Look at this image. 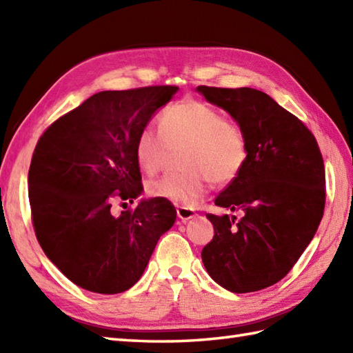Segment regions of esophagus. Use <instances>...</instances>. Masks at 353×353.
Instances as JSON below:
<instances>
[{
  "mask_svg": "<svg viewBox=\"0 0 353 353\" xmlns=\"http://www.w3.org/2000/svg\"><path fill=\"white\" fill-rule=\"evenodd\" d=\"M194 215H196V212H194L192 208H190V206H177V216L181 220L186 221V220L192 219Z\"/></svg>",
  "mask_w": 353,
  "mask_h": 353,
  "instance_id": "34e87169",
  "label": "esophagus"
}]
</instances>
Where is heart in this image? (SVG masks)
Returning a JSON list of instances; mask_svg holds the SVG:
<instances>
[{
  "mask_svg": "<svg viewBox=\"0 0 353 353\" xmlns=\"http://www.w3.org/2000/svg\"><path fill=\"white\" fill-rule=\"evenodd\" d=\"M182 147L181 163L186 170L150 182L147 190L153 197L191 203L208 190L211 181L219 185L234 182L249 159L244 125L196 99L165 108L159 130L145 125L139 132L134 154L142 171L156 174L168 163L172 150Z\"/></svg>",
  "mask_w": 353,
  "mask_h": 353,
  "instance_id": "obj_1",
  "label": "heart"
}]
</instances>
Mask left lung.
Listing matches in <instances>:
<instances>
[{
    "mask_svg": "<svg viewBox=\"0 0 353 353\" xmlns=\"http://www.w3.org/2000/svg\"><path fill=\"white\" fill-rule=\"evenodd\" d=\"M244 125L249 159L215 199L234 214H206L214 238L201 250L209 276L232 292H252L290 273L317 232L326 177L317 139L301 119L252 88L197 86Z\"/></svg>",
    "mask_w": 353,
    "mask_h": 353,
    "instance_id": "1",
    "label": "left lung"
}]
</instances>
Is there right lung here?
<instances>
[{"label":"right lung","mask_w":353,"mask_h":353,"mask_svg":"<svg viewBox=\"0 0 353 353\" xmlns=\"http://www.w3.org/2000/svg\"><path fill=\"white\" fill-rule=\"evenodd\" d=\"M177 89L99 92L37 141L28 170L34 234L52 264L81 288L118 294L133 287L176 221L170 200H142L119 215L112 205L127 206L141 194L137 138Z\"/></svg>","instance_id":"1"}]
</instances>
